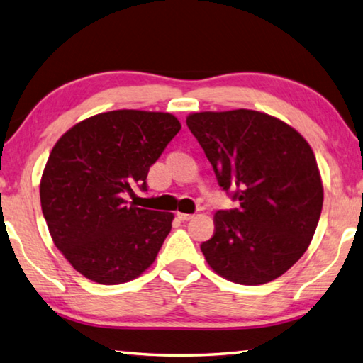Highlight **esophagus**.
<instances>
[{"instance_id":"esophagus-1","label":"esophagus","mask_w":363,"mask_h":363,"mask_svg":"<svg viewBox=\"0 0 363 363\" xmlns=\"http://www.w3.org/2000/svg\"><path fill=\"white\" fill-rule=\"evenodd\" d=\"M177 218L181 220H190L194 218V214H187V213H177Z\"/></svg>"}]
</instances>
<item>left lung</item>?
Returning <instances> with one entry per match:
<instances>
[{"label": "left lung", "instance_id": "8db88e82", "mask_svg": "<svg viewBox=\"0 0 363 363\" xmlns=\"http://www.w3.org/2000/svg\"><path fill=\"white\" fill-rule=\"evenodd\" d=\"M187 126L219 186L240 201L214 214L213 237L200 247L208 266L240 285L284 275L306 253L322 213L309 143L285 121L248 108L190 113Z\"/></svg>", "mask_w": 363, "mask_h": 363}]
</instances>
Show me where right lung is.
Returning <instances> with one entry per match:
<instances>
[{"instance_id": "add662e5", "label": "right lung", "mask_w": 363, "mask_h": 363, "mask_svg": "<svg viewBox=\"0 0 363 363\" xmlns=\"http://www.w3.org/2000/svg\"><path fill=\"white\" fill-rule=\"evenodd\" d=\"M181 130L174 115L112 110L89 116L52 147L40 200L52 242L73 269L101 285H118L149 269L174 214L130 203L133 186Z\"/></svg>"}]
</instances>
